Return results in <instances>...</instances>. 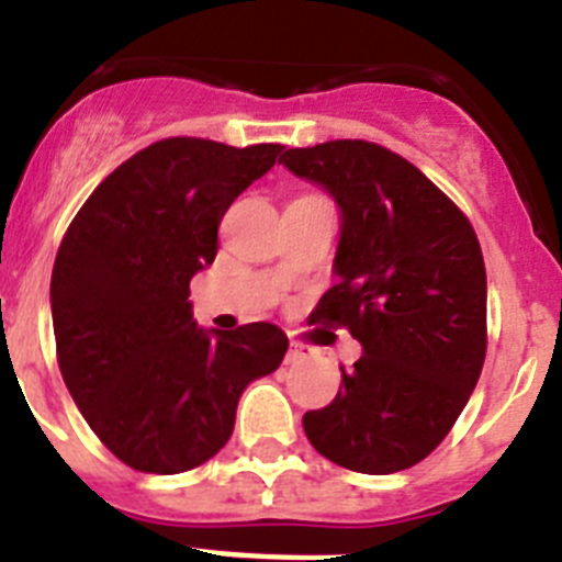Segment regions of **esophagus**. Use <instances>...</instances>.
<instances>
[{
  "label": "esophagus",
  "mask_w": 562,
  "mask_h": 562,
  "mask_svg": "<svg viewBox=\"0 0 562 562\" xmlns=\"http://www.w3.org/2000/svg\"><path fill=\"white\" fill-rule=\"evenodd\" d=\"M312 355H315V349H312V346L292 340L290 351H286V362H304V360H310Z\"/></svg>",
  "instance_id": "34e87169"
}]
</instances>
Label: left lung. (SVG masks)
I'll list each match as a JSON object with an SVG mask.
<instances>
[{
  "mask_svg": "<svg viewBox=\"0 0 562 562\" xmlns=\"http://www.w3.org/2000/svg\"><path fill=\"white\" fill-rule=\"evenodd\" d=\"M278 162L340 205V281L312 317L362 346L335 400L304 414L306 439L355 473L408 470L450 434L484 369L479 236L448 193L376 143L290 148Z\"/></svg>",
  "mask_w": 562,
  "mask_h": 562,
  "instance_id": "left-lung-1",
  "label": "left lung"
}]
</instances>
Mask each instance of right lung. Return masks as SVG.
I'll use <instances>...</instances> for the list:
<instances>
[{
	"mask_svg": "<svg viewBox=\"0 0 562 562\" xmlns=\"http://www.w3.org/2000/svg\"><path fill=\"white\" fill-rule=\"evenodd\" d=\"M281 151L166 137L114 168L64 233L49 281L58 369L89 428L132 470L205 464L231 439L247 382L290 349L272 324L205 335L188 301L220 250L225 211Z\"/></svg>",
	"mask_w": 562,
	"mask_h": 562,
	"instance_id": "right-lung-1",
	"label": "right lung"
}]
</instances>
